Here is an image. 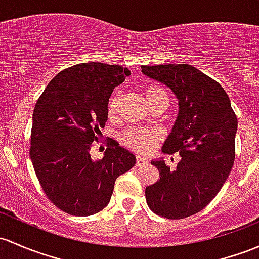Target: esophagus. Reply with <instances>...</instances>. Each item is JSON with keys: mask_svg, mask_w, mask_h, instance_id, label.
Segmentation results:
<instances>
[{"mask_svg": "<svg viewBox=\"0 0 259 259\" xmlns=\"http://www.w3.org/2000/svg\"><path fill=\"white\" fill-rule=\"evenodd\" d=\"M147 163H148V160H147V158L144 157H141V155H138L137 158H136V166H144L147 165Z\"/></svg>", "mask_w": 259, "mask_h": 259, "instance_id": "34e87169", "label": "esophagus"}]
</instances>
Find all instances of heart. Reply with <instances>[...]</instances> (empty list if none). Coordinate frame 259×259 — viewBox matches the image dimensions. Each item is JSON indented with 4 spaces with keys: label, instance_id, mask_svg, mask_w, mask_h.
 I'll use <instances>...</instances> for the list:
<instances>
[{
    "label": "heart",
    "instance_id": "b5f03b06",
    "mask_svg": "<svg viewBox=\"0 0 259 259\" xmlns=\"http://www.w3.org/2000/svg\"><path fill=\"white\" fill-rule=\"evenodd\" d=\"M144 96L151 106L158 104H169V95L160 86H148L144 90ZM119 94H113L107 104V117L115 121L118 116ZM122 141L127 147L137 152H148L159 141V135L154 131H147L142 128H130L122 136Z\"/></svg>",
    "mask_w": 259,
    "mask_h": 259
}]
</instances>
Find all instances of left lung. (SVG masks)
<instances>
[{"label":"left lung","instance_id":"obj_1","mask_svg":"<svg viewBox=\"0 0 259 259\" xmlns=\"http://www.w3.org/2000/svg\"><path fill=\"white\" fill-rule=\"evenodd\" d=\"M141 68L179 100V115L162 151L179 152L182 160L175 169L152 162L159 179L146 188L147 204L162 218H189L210 204L231 173L237 117L224 88L199 69L189 64Z\"/></svg>","mask_w":259,"mask_h":259}]
</instances>
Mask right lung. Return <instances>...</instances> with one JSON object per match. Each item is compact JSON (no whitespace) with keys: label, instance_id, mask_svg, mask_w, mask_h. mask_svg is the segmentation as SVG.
I'll return each mask as SVG.
<instances>
[{"label":"right lung","instance_id":"1","mask_svg":"<svg viewBox=\"0 0 259 259\" xmlns=\"http://www.w3.org/2000/svg\"><path fill=\"white\" fill-rule=\"evenodd\" d=\"M131 71L119 65L81 63L60 71L35 104L29 155L39 184L58 208L90 216L106 207L116 179L136 164V157L107 142L104 158L90 149L107 121V104Z\"/></svg>","mask_w":259,"mask_h":259}]
</instances>
